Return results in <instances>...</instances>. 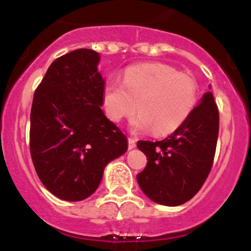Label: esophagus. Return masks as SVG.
I'll return each instance as SVG.
<instances>
[{
	"label": "esophagus",
	"instance_id": "1",
	"mask_svg": "<svg viewBox=\"0 0 251 251\" xmlns=\"http://www.w3.org/2000/svg\"><path fill=\"white\" fill-rule=\"evenodd\" d=\"M128 148H129V150H133V148H136V139H134V138H128Z\"/></svg>",
	"mask_w": 251,
	"mask_h": 251
}]
</instances>
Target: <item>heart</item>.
Here are the masks:
<instances>
[{
    "label": "heart",
    "instance_id": "1",
    "mask_svg": "<svg viewBox=\"0 0 251 251\" xmlns=\"http://www.w3.org/2000/svg\"><path fill=\"white\" fill-rule=\"evenodd\" d=\"M197 100V83L191 75L178 73L161 63L133 65L126 70L122 83L110 80L103 90L106 117L114 123L128 118L134 129L165 136L187 121Z\"/></svg>",
    "mask_w": 251,
    "mask_h": 251
}]
</instances>
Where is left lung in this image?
<instances>
[{
    "instance_id": "left-lung-1",
    "label": "left lung",
    "mask_w": 251,
    "mask_h": 251,
    "mask_svg": "<svg viewBox=\"0 0 251 251\" xmlns=\"http://www.w3.org/2000/svg\"><path fill=\"white\" fill-rule=\"evenodd\" d=\"M217 136L219 110L212 93L206 92L187 121L171 136L159 142H137L148 159L137 175L142 191L165 206L191 200L211 171Z\"/></svg>"
}]
</instances>
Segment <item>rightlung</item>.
Returning a JSON list of instances; mask_svg holds the SVG:
<instances>
[{"instance_id": "obj_1", "label": "right lung", "mask_w": 251, "mask_h": 251, "mask_svg": "<svg viewBox=\"0 0 251 251\" xmlns=\"http://www.w3.org/2000/svg\"><path fill=\"white\" fill-rule=\"evenodd\" d=\"M100 56L77 49L57 57L35 90L31 108L30 151L40 181L65 201L95 192L105 166L127 152V137L106 118L105 80Z\"/></svg>"}]
</instances>
